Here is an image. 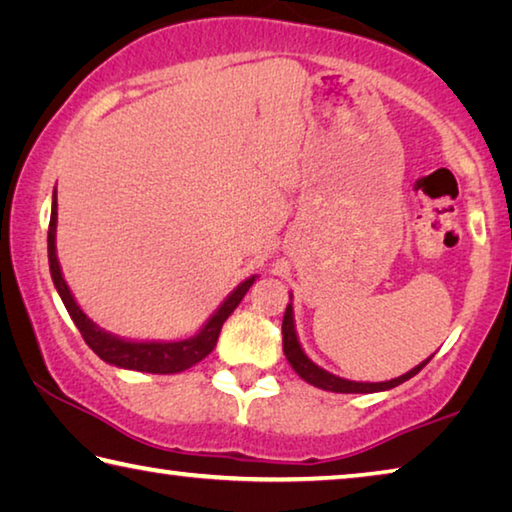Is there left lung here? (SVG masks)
<instances>
[{"label":"left lung","instance_id":"8db88e82","mask_svg":"<svg viewBox=\"0 0 512 512\" xmlns=\"http://www.w3.org/2000/svg\"><path fill=\"white\" fill-rule=\"evenodd\" d=\"M282 350H284V357L289 359L291 368L298 372V375L307 381V384L316 386V388H323V391H332V393H379V391H388V388H395L404 384L406 379H411L418 375V372L427 366L431 361L424 359L422 363H418L413 370L406 372L402 377H395L391 381H350V379H343V377H336L332 372L323 370L320 366H316L314 361H311L305 350H302V345L298 341V334H296V323H293V307L291 302L287 305V311H284V320H282Z\"/></svg>","mask_w":512,"mask_h":512}]
</instances>
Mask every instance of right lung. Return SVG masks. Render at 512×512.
<instances>
[{"instance_id":"right-lung-1","label":"right lung","mask_w":512,"mask_h":512,"mask_svg":"<svg viewBox=\"0 0 512 512\" xmlns=\"http://www.w3.org/2000/svg\"><path fill=\"white\" fill-rule=\"evenodd\" d=\"M58 203L54 192V203H51V221L47 232V253H49V271L54 287L58 291L60 300L72 316L74 325L79 327L85 343L90 350L101 357L110 366L126 368V370H140V372H153V375H173V372H183L192 368L194 363L203 361L207 354L214 350L216 341H219L221 327L232 311L237 309L241 298L246 296L248 289L253 287L257 275H250L239 287L223 300V305L207 318V323L198 329V334L189 336L185 341H128L119 339V336L106 332L97 323L83 314V309L76 305V300L69 291L63 271H60L58 255H56V223H58Z\"/></svg>"}]
</instances>
